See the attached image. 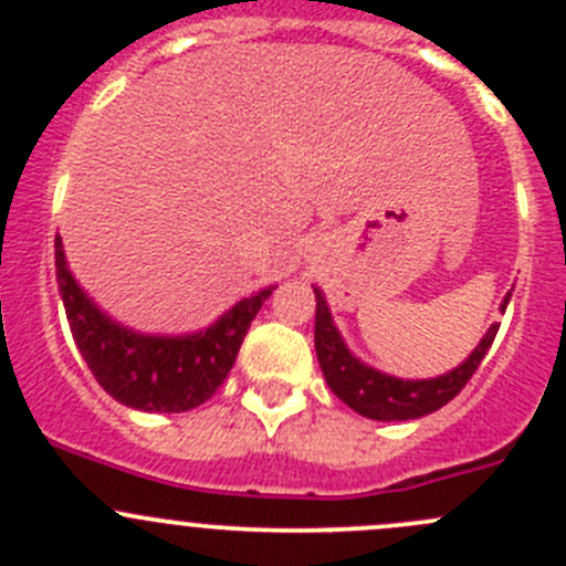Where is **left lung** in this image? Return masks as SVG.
Masks as SVG:
<instances>
[{
	"instance_id": "1",
	"label": "left lung",
	"mask_w": 566,
	"mask_h": 566,
	"mask_svg": "<svg viewBox=\"0 0 566 566\" xmlns=\"http://www.w3.org/2000/svg\"><path fill=\"white\" fill-rule=\"evenodd\" d=\"M315 350L319 369L325 375V384L331 391L350 405L356 413L367 416L375 421H408L419 419V416L432 413V410L443 408L449 399H454L465 389L471 375L476 373L482 358L488 356L490 345H493L495 334H499V323L490 325L484 339L479 342L476 350L460 364L452 373L441 375V378L430 380H402L391 378V375L378 373V369L367 367L358 361L350 350H347L345 339L336 331L334 319H331L328 304H325L323 293L315 287ZM510 295L504 298L501 310H506Z\"/></svg>"
}]
</instances>
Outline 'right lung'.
Masks as SVG:
<instances>
[{
  "mask_svg": "<svg viewBox=\"0 0 566 566\" xmlns=\"http://www.w3.org/2000/svg\"><path fill=\"white\" fill-rule=\"evenodd\" d=\"M56 282L71 334L104 391L147 413H182L210 399L235 364L251 319L273 287L238 301L210 328L186 336H147L114 323L67 271L62 238H54Z\"/></svg>",
  "mask_w": 566,
  "mask_h": 566,
  "instance_id": "right-lung-1",
  "label": "right lung"
}]
</instances>
